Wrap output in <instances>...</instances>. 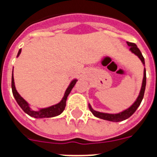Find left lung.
<instances>
[{
  "label": "left lung",
  "mask_w": 157,
  "mask_h": 157,
  "mask_svg": "<svg viewBox=\"0 0 157 157\" xmlns=\"http://www.w3.org/2000/svg\"><path fill=\"white\" fill-rule=\"evenodd\" d=\"M127 45L130 46V50L134 53L136 56H138V58L141 59V61L142 62L143 64H145V59H144L142 54H141V51H140L139 48L137 47V45L132 42H128L127 41ZM145 85H146V71H145V68L144 69V77L143 80H142V85H141V90H140V94L138 95V98L134 101V103L133 104L130 108H128L126 110L123 111V112H120V113H117V114H109V113H104V112H97V111L94 110L92 109V107L90 106V105H89V109L90 110V112L94 114V116L96 117L100 118V119H102V120H109V121L112 122H120L123 121V120H125L127 119H128L129 117L132 116L134 113L137 109L139 107L140 104H141V101L143 99L144 94H145Z\"/></svg>",
  "instance_id": "1"
}]
</instances>
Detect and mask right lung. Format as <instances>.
<instances>
[{"mask_svg":"<svg viewBox=\"0 0 157 157\" xmlns=\"http://www.w3.org/2000/svg\"><path fill=\"white\" fill-rule=\"evenodd\" d=\"M21 53V48L19 50L18 52L17 57L19 56V54ZM77 79L72 80L71 82L70 85L68 86V87L67 88L66 91H65L64 96L63 98H62V100L60 101V102H59L56 105H54L52 106L48 107V108H45V109H41L38 111H34L32 110L30 108V105L27 103V101H25L21 96L19 95V93L16 90V86H15V82H14V77H13V71H12V94H13L14 98L16 99V102L18 103V105L20 106L22 109L24 111V112H26L27 115H29L31 117L37 118V119H41V118H51L54 117V116H57L59 114H61L62 112H63L65 109V106H66V101L67 98V96L69 95V94L71 91L72 88L74 87V86L75 85Z\"/></svg>","mask_w":157,"mask_h":157,"instance_id":"add662e5","label":"right lung"}]
</instances>
